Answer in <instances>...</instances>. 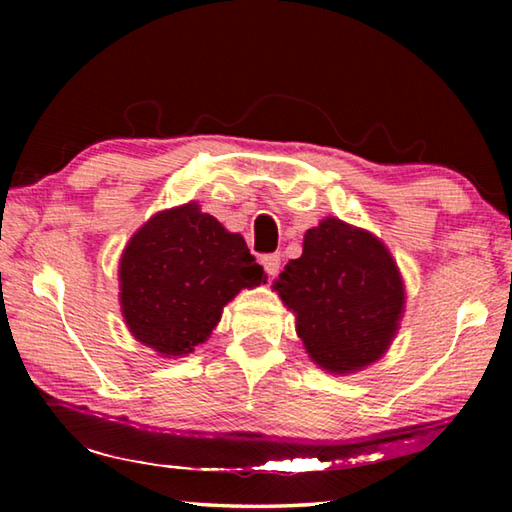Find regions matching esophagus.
I'll return each mask as SVG.
<instances>
[{
	"mask_svg": "<svg viewBox=\"0 0 512 512\" xmlns=\"http://www.w3.org/2000/svg\"><path fill=\"white\" fill-rule=\"evenodd\" d=\"M262 264L266 268L268 275H277L280 273V264H282V255L280 253H271L262 257Z\"/></svg>",
	"mask_w": 512,
	"mask_h": 512,
	"instance_id": "esophagus-1",
	"label": "esophagus"
}]
</instances>
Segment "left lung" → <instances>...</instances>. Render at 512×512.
Wrapping results in <instances>:
<instances>
[{"instance_id": "left-lung-1", "label": "left lung", "mask_w": 512, "mask_h": 512, "mask_svg": "<svg viewBox=\"0 0 512 512\" xmlns=\"http://www.w3.org/2000/svg\"><path fill=\"white\" fill-rule=\"evenodd\" d=\"M296 314L309 357L329 372H352L391 345L404 307L402 277L384 244L339 219L307 230L298 259L275 282Z\"/></svg>"}]
</instances>
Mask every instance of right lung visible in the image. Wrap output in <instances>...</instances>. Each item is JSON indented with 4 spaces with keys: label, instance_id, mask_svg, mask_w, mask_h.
Returning a JSON list of instances; mask_svg holds the SVG:
<instances>
[{
    "label": "right lung",
    "instance_id": "1",
    "mask_svg": "<svg viewBox=\"0 0 512 512\" xmlns=\"http://www.w3.org/2000/svg\"><path fill=\"white\" fill-rule=\"evenodd\" d=\"M119 280L135 339L176 357L203 343L225 302L266 275L239 232L189 203L155 214L137 230L121 255Z\"/></svg>",
    "mask_w": 512,
    "mask_h": 512
}]
</instances>
